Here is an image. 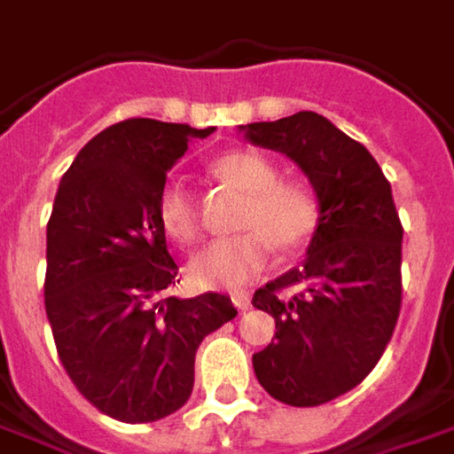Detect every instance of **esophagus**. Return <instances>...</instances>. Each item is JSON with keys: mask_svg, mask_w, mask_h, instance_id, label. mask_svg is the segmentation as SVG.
Returning <instances> with one entry per match:
<instances>
[{"mask_svg": "<svg viewBox=\"0 0 454 454\" xmlns=\"http://www.w3.org/2000/svg\"><path fill=\"white\" fill-rule=\"evenodd\" d=\"M231 301L239 310H248L251 308V293L248 291H233L231 293Z\"/></svg>", "mask_w": 454, "mask_h": 454, "instance_id": "34e87169", "label": "esophagus"}]
</instances>
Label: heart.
<instances>
[{"label":"heart","instance_id":"heart-1","mask_svg":"<svg viewBox=\"0 0 454 454\" xmlns=\"http://www.w3.org/2000/svg\"><path fill=\"white\" fill-rule=\"evenodd\" d=\"M211 174L246 193L236 236L214 240L191 261V278L201 288H239L251 283L270 258V246L293 253L313 239L320 223V199L303 178L280 176L278 163L258 151L236 149L211 163ZM159 218L178 243L199 239V206L184 181H168L159 193Z\"/></svg>","mask_w":454,"mask_h":454}]
</instances>
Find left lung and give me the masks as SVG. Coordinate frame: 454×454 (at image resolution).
<instances>
[{"mask_svg":"<svg viewBox=\"0 0 454 454\" xmlns=\"http://www.w3.org/2000/svg\"><path fill=\"white\" fill-rule=\"evenodd\" d=\"M246 138L291 156L320 199V223L298 268L253 305L276 335L253 356L258 382L293 408H316L368 378L403 303V223L390 181L356 138L316 111L243 126Z\"/></svg>","mask_w":454,"mask_h":454,"instance_id":"1","label":"left lung"}]
</instances>
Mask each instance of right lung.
<instances>
[{"mask_svg": "<svg viewBox=\"0 0 454 454\" xmlns=\"http://www.w3.org/2000/svg\"><path fill=\"white\" fill-rule=\"evenodd\" d=\"M214 129L126 119L91 138L46 223L44 305L61 365L104 415L153 422L186 405L196 350L239 310L223 293L176 298L159 193Z\"/></svg>", "mask_w": 454, "mask_h": 454, "instance_id": "obj_1", "label": "right lung"}]
</instances>
